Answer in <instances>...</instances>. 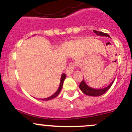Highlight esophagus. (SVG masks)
<instances>
[{"instance_id": "1", "label": "esophagus", "mask_w": 132, "mask_h": 132, "mask_svg": "<svg viewBox=\"0 0 132 132\" xmlns=\"http://www.w3.org/2000/svg\"><path fill=\"white\" fill-rule=\"evenodd\" d=\"M75 66L76 65L74 62H73V63H70V64H69L67 70H66V73L68 76L71 75L73 73L75 68Z\"/></svg>"}]
</instances>
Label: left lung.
I'll return each instance as SVG.
<instances>
[{
  "label": "left lung",
  "mask_w": 132,
  "mask_h": 132,
  "mask_svg": "<svg viewBox=\"0 0 132 132\" xmlns=\"http://www.w3.org/2000/svg\"><path fill=\"white\" fill-rule=\"evenodd\" d=\"M94 33H96V34L98 36H107L110 38V36L109 34H107V33L97 31V30H93ZM114 80L112 81L111 84L109 85L107 87H105L103 89H96L91 88V87H89L87 84L85 82L84 80H82V82H80L79 85V87L80 89V90L84 93L85 94L88 96H101L102 94H103L104 93H105L108 90L110 89V87H111V86L112 85L113 82H114Z\"/></svg>",
  "instance_id": "obj_1"
}]
</instances>
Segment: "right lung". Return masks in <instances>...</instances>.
<instances>
[{
  "label": "right lung",
  "mask_w": 132,
  "mask_h": 132,
  "mask_svg": "<svg viewBox=\"0 0 132 132\" xmlns=\"http://www.w3.org/2000/svg\"><path fill=\"white\" fill-rule=\"evenodd\" d=\"M66 75L65 73H63L62 74V75H61V82H60V84H59V87L58 88V90L55 92V93H54L53 95H52L51 96L48 97V98H43V99H41V100H45V101H46V100H52L53 99V98H55V97H57L58 96V94H59V93L61 92V89H62V85H63V82H64V80H65V78H66Z\"/></svg>",
  "instance_id": "obj_1"
}]
</instances>
